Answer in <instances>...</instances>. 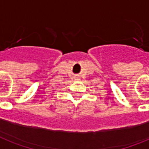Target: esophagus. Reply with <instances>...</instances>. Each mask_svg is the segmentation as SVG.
Returning a JSON list of instances; mask_svg holds the SVG:
<instances>
[{
	"instance_id": "esophagus-1",
	"label": "esophagus",
	"mask_w": 149,
	"mask_h": 149,
	"mask_svg": "<svg viewBox=\"0 0 149 149\" xmlns=\"http://www.w3.org/2000/svg\"><path fill=\"white\" fill-rule=\"evenodd\" d=\"M76 78H77V79H78V78H79V77H76Z\"/></svg>"
}]
</instances>
